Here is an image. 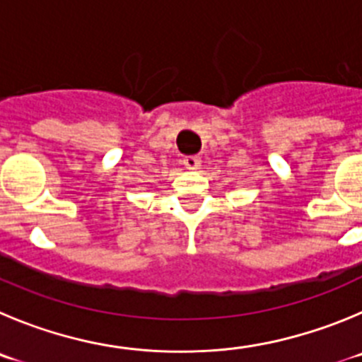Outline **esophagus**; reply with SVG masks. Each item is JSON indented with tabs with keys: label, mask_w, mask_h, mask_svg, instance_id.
Segmentation results:
<instances>
[{
	"label": "esophagus",
	"mask_w": 362,
	"mask_h": 362,
	"mask_svg": "<svg viewBox=\"0 0 362 362\" xmlns=\"http://www.w3.org/2000/svg\"><path fill=\"white\" fill-rule=\"evenodd\" d=\"M200 157H197V155H189V157L184 158V165L187 168V170H200Z\"/></svg>",
	"instance_id": "34e87169"
}]
</instances>
